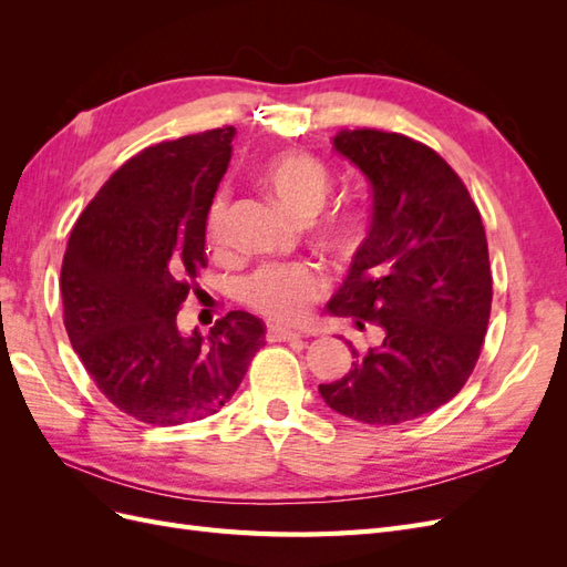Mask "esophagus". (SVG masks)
Here are the masks:
<instances>
[{"label":"esophagus","mask_w":567,"mask_h":567,"mask_svg":"<svg viewBox=\"0 0 567 567\" xmlns=\"http://www.w3.org/2000/svg\"><path fill=\"white\" fill-rule=\"evenodd\" d=\"M302 336L290 331V329H281V326H269L267 329V340L269 342H290V340H300Z\"/></svg>","instance_id":"obj_1"}]
</instances>
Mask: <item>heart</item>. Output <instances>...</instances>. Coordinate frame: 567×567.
<instances>
[{"instance_id":"obj_1","label":"heart","mask_w":567,"mask_h":567,"mask_svg":"<svg viewBox=\"0 0 567 567\" xmlns=\"http://www.w3.org/2000/svg\"><path fill=\"white\" fill-rule=\"evenodd\" d=\"M260 182L284 208L310 221L321 213L331 194V173L302 151H286L267 161ZM231 208L229 188H217L205 210V236L213 248L227 246V221ZM367 234V219L359 210H338L321 225V241L331 250L352 252ZM326 277L315 265H262L246 277L241 293L248 307L274 321H300L326 293Z\"/></svg>"}]
</instances>
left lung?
<instances>
[{
    "mask_svg": "<svg viewBox=\"0 0 567 567\" xmlns=\"http://www.w3.org/2000/svg\"><path fill=\"white\" fill-rule=\"evenodd\" d=\"M333 146L371 182L369 238L329 312L381 326L379 348L319 385L323 402L369 425L447 404L477 364L492 310L487 236L466 184L437 151L398 132L340 130Z\"/></svg>",
    "mask_w": 567,
    "mask_h": 567,
    "instance_id": "8db88e82",
    "label": "left lung"
}]
</instances>
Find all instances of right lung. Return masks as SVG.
I'll list each match as a JSON object with an SVG mask.
<instances>
[{
    "label": "right lung",
    "mask_w": 567,
    "mask_h": 567,
    "mask_svg": "<svg viewBox=\"0 0 567 567\" xmlns=\"http://www.w3.org/2000/svg\"><path fill=\"white\" fill-rule=\"evenodd\" d=\"M234 127L153 144L120 165L78 217L61 267L63 323L96 388L148 425L203 421L225 406L265 346V323L234 310L210 336H182L200 296L205 210L231 158Z\"/></svg>",
    "instance_id": "right-lung-1"
}]
</instances>
